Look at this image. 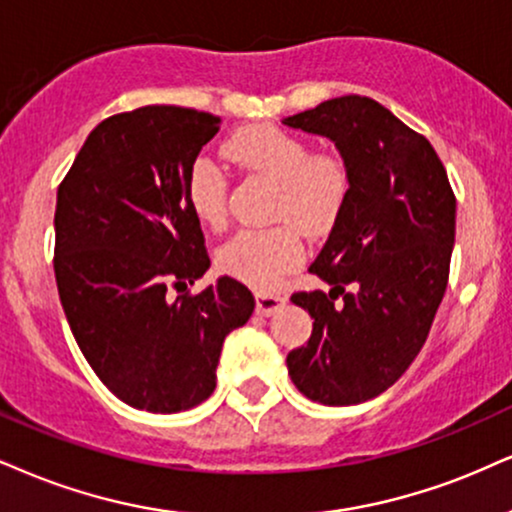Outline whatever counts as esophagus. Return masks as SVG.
Returning <instances> with one entry per match:
<instances>
[{
  "label": "esophagus",
  "instance_id": "1",
  "mask_svg": "<svg viewBox=\"0 0 512 512\" xmlns=\"http://www.w3.org/2000/svg\"><path fill=\"white\" fill-rule=\"evenodd\" d=\"M287 301L285 294H266V292H258L256 294V313L258 315H273L277 308Z\"/></svg>",
  "mask_w": 512,
  "mask_h": 512
}]
</instances>
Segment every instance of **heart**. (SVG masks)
I'll use <instances>...</instances> for the list:
<instances>
[{
    "instance_id": "b5f03b06",
    "label": "heart",
    "mask_w": 512,
    "mask_h": 512,
    "mask_svg": "<svg viewBox=\"0 0 512 512\" xmlns=\"http://www.w3.org/2000/svg\"><path fill=\"white\" fill-rule=\"evenodd\" d=\"M225 154L277 185L273 218L287 220L263 230H242L218 251V268L244 285L270 289L304 261L308 237L330 235L351 194L342 159L313 154L308 142L273 125H251L225 142ZM187 204L201 223L220 230L227 220L225 173L199 156L187 173Z\"/></svg>"
}]
</instances>
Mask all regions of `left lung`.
I'll return each mask as SVG.
<instances>
[{
    "label": "left lung",
    "mask_w": 512,
    "mask_h": 512,
    "mask_svg": "<svg viewBox=\"0 0 512 512\" xmlns=\"http://www.w3.org/2000/svg\"><path fill=\"white\" fill-rule=\"evenodd\" d=\"M285 125L332 140L351 175L342 218L308 268L330 292L292 294L313 332L289 351V377L325 406L363 403L399 380L430 334L449 282L456 197L427 137L375 99H327Z\"/></svg>",
    "instance_id": "obj_1"
}]
</instances>
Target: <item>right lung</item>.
<instances>
[{
	"label": "right lung",
	"mask_w": 512,
	"mask_h": 512,
	"mask_svg": "<svg viewBox=\"0 0 512 512\" xmlns=\"http://www.w3.org/2000/svg\"><path fill=\"white\" fill-rule=\"evenodd\" d=\"M218 130V116L182 106L116 113L56 194L54 275L75 342L118 399L149 413L206 401L225 337L256 306L232 277L187 292L211 266L187 173Z\"/></svg>",
	"instance_id": "obj_1"
}]
</instances>
